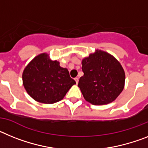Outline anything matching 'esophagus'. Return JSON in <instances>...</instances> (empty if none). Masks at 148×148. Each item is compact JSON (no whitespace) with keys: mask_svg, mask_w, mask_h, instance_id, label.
Here are the masks:
<instances>
[{"mask_svg":"<svg viewBox=\"0 0 148 148\" xmlns=\"http://www.w3.org/2000/svg\"><path fill=\"white\" fill-rule=\"evenodd\" d=\"M74 79H75L76 83H77V84L78 82H79V78H78V77H76V78H74Z\"/></svg>","mask_w":148,"mask_h":148,"instance_id":"34e87169","label":"esophagus"}]
</instances>
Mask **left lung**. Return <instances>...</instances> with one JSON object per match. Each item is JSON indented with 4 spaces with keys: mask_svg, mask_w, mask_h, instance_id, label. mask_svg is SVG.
Segmentation results:
<instances>
[{
    "mask_svg": "<svg viewBox=\"0 0 148 148\" xmlns=\"http://www.w3.org/2000/svg\"><path fill=\"white\" fill-rule=\"evenodd\" d=\"M83 77L78 86L85 100L93 105H105L121 93L125 73L121 63L106 51L96 50L82 60Z\"/></svg>",
    "mask_w": 148,
    "mask_h": 148,
    "instance_id": "left-lung-1",
    "label": "left lung"
}]
</instances>
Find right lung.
I'll use <instances>...</instances> for the list:
<instances>
[{
  "mask_svg": "<svg viewBox=\"0 0 148 148\" xmlns=\"http://www.w3.org/2000/svg\"><path fill=\"white\" fill-rule=\"evenodd\" d=\"M23 85L29 95L35 101L52 104L63 99L73 85L68 69L62 68L49 54L40 53L29 62L22 74Z\"/></svg>",
  "mask_w": 148,
  "mask_h": 148,
  "instance_id": "right-lung-1",
  "label": "right lung"
}]
</instances>
